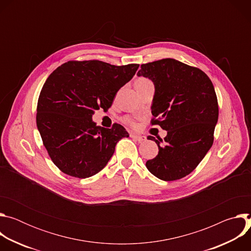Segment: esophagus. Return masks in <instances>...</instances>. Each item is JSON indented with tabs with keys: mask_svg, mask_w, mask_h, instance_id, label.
Masks as SVG:
<instances>
[{
	"mask_svg": "<svg viewBox=\"0 0 251 251\" xmlns=\"http://www.w3.org/2000/svg\"><path fill=\"white\" fill-rule=\"evenodd\" d=\"M131 138H134L135 140H137L138 142H144L146 141V137L145 136H142V135H137V134H130Z\"/></svg>",
	"mask_w": 251,
	"mask_h": 251,
	"instance_id": "esophagus-1",
	"label": "esophagus"
}]
</instances>
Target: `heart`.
I'll return each mask as SVG.
<instances>
[{
  "instance_id": "1",
  "label": "heart",
  "mask_w": 251,
  "mask_h": 251,
  "mask_svg": "<svg viewBox=\"0 0 251 251\" xmlns=\"http://www.w3.org/2000/svg\"><path fill=\"white\" fill-rule=\"evenodd\" d=\"M146 81H149L147 78H144V77H141V78H138L137 80H136V82H135V84H139V83H144V82H146ZM122 121L124 122V123H126V124H128V125H130V126H136V122H135V120L132 118V117H130V116H125V117H123L122 118Z\"/></svg>"
}]
</instances>
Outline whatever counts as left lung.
Masks as SVG:
<instances>
[{
    "mask_svg": "<svg viewBox=\"0 0 251 251\" xmlns=\"http://www.w3.org/2000/svg\"><path fill=\"white\" fill-rule=\"evenodd\" d=\"M137 75L154 82L151 124L167 131L164 139L148 136L157 143L159 153L146 167L163 181L180 180L198 167L212 146L219 119L212 82L200 68L174 58L141 64Z\"/></svg>",
    "mask_w": 251,
    "mask_h": 251,
    "instance_id": "8db88e82",
    "label": "left lung"
}]
</instances>
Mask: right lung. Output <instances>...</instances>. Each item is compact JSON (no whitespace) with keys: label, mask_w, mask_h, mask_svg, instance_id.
I'll use <instances>...</instances> for the list:
<instances>
[{"label":"right lung","mask_w":251,"mask_h":251,"mask_svg":"<svg viewBox=\"0 0 251 251\" xmlns=\"http://www.w3.org/2000/svg\"><path fill=\"white\" fill-rule=\"evenodd\" d=\"M138 67L70 60L49 76L38 100L37 126L50 158L62 173L79 178L94 176L108 163L117 142L129 137L122 125L99 127L91 117L99 108H110Z\"/></svg>","instance_id":"1"}]
</instances>
